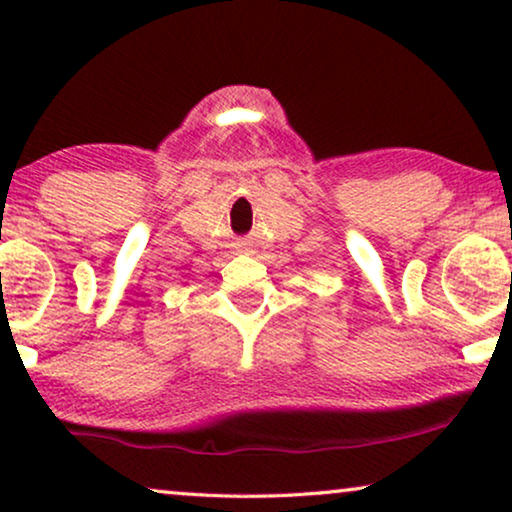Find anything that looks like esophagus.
I'll return each instance as SVG.
<instances>
[{
    "mask_svg": "<svg viewBox=\"0 0 512 512\" xmlns=\"http://www.w3.org/2000/svg\"><path fill=\"white\" fill-rule=\"evenodd\" d=\"M237 249H240V251H247V249H249V242H247V240L237 242Z\"/></svg>",
    "mask_w": 512,
    "mask_h": 512,
    "instance_id": "obj_1",
    "label": "esophagus"
}]
</instances>
